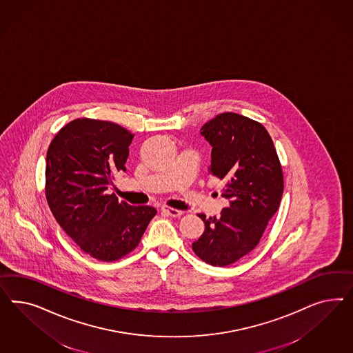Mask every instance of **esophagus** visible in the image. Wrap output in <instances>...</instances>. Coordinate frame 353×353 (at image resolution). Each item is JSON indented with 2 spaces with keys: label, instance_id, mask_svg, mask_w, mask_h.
Instances as JSON below:
<instances>
[{
  "label": "esophagus",
  "instance_id": "1",
  "mask_svg": "<svg viewBox=\"0 0 353 353\" xmlns=\"http://www.w3.org/2000/svg\"><path fill=\"white\" fill-rule=\"evenodd\" d=\"M161 212L167 214V216H171V217H180L183 214L180 210H174V208H171V207H163Z\"/></svg>",
  "mask_w": 353,
  "mask_h": 353
}]
</instances>
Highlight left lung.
Wrapping results in <instances>:
<instances>
[{
    "label": "left lung",
    "mask_w": 353,
    "mask_h": 353,
    "mask_svg": "<svg viewBox=\"0 0 353 353\" xmlns=\"http://www.w3.org/2000/svg\"><path fill=\"white\" fill-rule=\"evenodd\" d=\"M201 134L212 146L210 173L225 182L229 201L220 216L203 220L205 230L192 251L207 264L226 267L251 252L277 212L283 174L267 129L252 119L224 112L207 121Z\"/></svg>",
    "instance_id": "obj_1"
}]
</instances>
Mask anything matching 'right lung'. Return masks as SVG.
<instances>
[{"label": "right lung", "mask_w": 353, "mask_h": 353, "mask_svg": "<svg viewBox=\"0 0 353 353\" xmlns=\"http://www.w3.org/2000/svg\"><path fill=\"white\" fill-rule=\"evenodd\" d=\"M134 134L111 121L75 119L54 137L46 154L45 194L57 223L84 252L115 261L139 246L157 210L129 205L107 194L125 172Z\"/></svg>", "instance_id": "add662e5"}]
</instances>
